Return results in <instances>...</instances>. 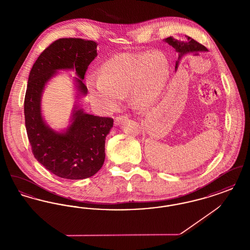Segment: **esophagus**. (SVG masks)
Segmentation results:
<instances>
[{
    "label": "esophagus",
    "instance_id": "obj_1",
    "mask_svg": "<svg viewBox=\"0 0 250 250\" xmlns=\"http://www.w3.org/2000/svg\"><path fill=\"white\" fill-rule=\"evenodd\" d=\"M127 119V115H122V116H116L115 117V123L118 125L122 121Z\"/></svg>",
    "mask_w": 250,
    "mask_h": 250
}]
</instances>
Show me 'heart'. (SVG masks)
Listing matches in <instances>:
<instances>
[{
  "mask_svg": "<svg viewBox=\"0 0 250 250\" xmlns=\"http://www.w3.org/2000/svg\"><path fill=\"white\" fill-rule=\"evenodd\" d=\"M169 77V63L160 52L119 53L101 66L98 79L87 82L88 92L95 102L112 111L130 92L136 107L154 105L165 90Z\"/></svg>",
  "mask_w": 250,
  "mask_h": 250,
  "instance_id": "heart-1",
  "label": "heart"
}]
</instances>
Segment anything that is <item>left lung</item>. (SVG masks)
<instances>
[{
    "label": "left lung",
    "instance_id": "8db88e82",
    "mask_svg": "<svg viewBox=\"0 0 250 250\" xmlns=\"http://www.w3.org/2000/svg\"><path fill=\"white\" fill-rule=\"evenodd\" d=\"M187 40L186 41H178L174 39L173 37L169 36L165 39V42H167L168 45H170L172 48H175V50L179 53L178 61H176L175 64V70L178 68L179 60L182 58L187 53L189 52H198V51H208V49L205 48L203 45L197 42L196 40L192 39L189 36H186Z\"/></svg>",
    "mask_w": 250,
    "mask_h": 250
}]
</instances>
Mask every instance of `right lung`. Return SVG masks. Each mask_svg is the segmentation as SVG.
<instances>
[{
    "mask_svg": "<svg viewBox=\"0 0 250 250\" xmlns=\"http://www.w3.org/2000/svg\"><path fill=\"white\" fill-rule=\"evenodd\" d=\"M96 47L93 40L60 38L39 55L29 75L24 115L32 152L41 165L61 178H89L101 168L105 161V140L113 119L86 113L75 106L70 125L63 132H56L42 117V93L56 72L71 69L79 77L75 78L76 97L87 95L83 81L97 56Z\"/></svg>",
    "mask_w": 250,
    "mask_h": 250,
    "instance_id": "right-lung-1",
    "label": "right lung"
}]
</instances>
